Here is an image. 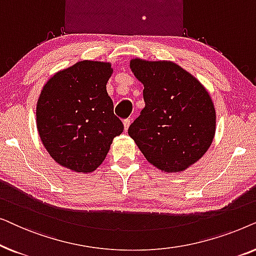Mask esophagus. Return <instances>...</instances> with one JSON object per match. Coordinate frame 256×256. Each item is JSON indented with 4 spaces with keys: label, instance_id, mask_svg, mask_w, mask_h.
I'll return each mask as SVG.
<instances>
[{
    "label": "esophagus",
    "instance_id": "34e87169",
    "mask_svg": "<svg viewBox=\"0 0 256 256\" xmlns=\"http://www.w3.org/2000/svg\"><path fill=\"white\" fill-rule=\"evenodd\" d=\"M124 132H127L128 128H129V126H130V120H129V118H127V120H124Z\"/></svg>",
    "mask_w": 256,
    "mask_h": 256
}]
</instances>
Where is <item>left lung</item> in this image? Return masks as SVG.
Instances as JSON below:
<instances>
[{
	"label": "left lung",
	"mask_w": 256,
	"mask_h": 256,
	"mask_svg": "<svg viewBox=\"0 0 256 256\" xmlns=\"http://www.w3.org/2000/svg\"><path fill=\"white\" fill-rule=\"evenodd\" d=\"M142 84L146 107L128 134L162 172H182L198 162L216 135V108L205 86L170 60L129 62Z\"/></svg>",
	"instance_id": "left-lung-1"
}]
</instances>
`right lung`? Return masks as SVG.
Returning a JSON list of instances; mask_svg holds the SVG:
<instances>
[{"mask_svg":"<svg viewBox=\"0 0 256 256\" xmlns=\"http://www.w3.org/2000/svg\"><path fill=\"white\" fill-rule=\"evenodd\" d=\"M110 62L82 60L56 72L37 100V130L59 166L90 174L106 158L124 124L114 115L106 85Z\"/></svg>","mask_w":256,"mask_h":256,"instance_id":"right-lung-1","label":"right lung"}]
</instances>
